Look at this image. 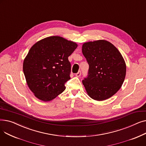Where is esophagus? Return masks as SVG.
<instances>
[{
	"mask_svg": "<svg viewBox=\"0 0 146 146\" xmlns=\"http://www.w3.org/2000/svg\"><path fill=\"white\" fill-rule=\"evenodd\" d=\"M80 75H81V72L80 71H79L76 74V76H77V77H79V76H80Z\"/></svg>",
	"mask_w": 146,
	"mask_h": 146,
	"instance_id": "34e87169",
	"label": "esophagus"
}]
</instances>
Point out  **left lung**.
<instances>
[{"instance_id":"1","label":"left lung","mask_w":146,"mask_h":146,"mask_svg":"<svg viewBox=\"0 0 146 146\" xmlns=\"http://www.w3.org/2000/svg\"><path fill=\"white\" fill-rule=\"evenodd\" d=\"M82 53L89 66L82 80L88 95L104 101L115 94L126 74L125 61L118 49L106 40H98L84 43Z\"/></svg>"}]
</instances>
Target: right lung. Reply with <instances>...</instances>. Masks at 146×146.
<instances>
[{"label": "right lung", "mask_w": 146, "mask_h": 146, "mask_svg": "<svg viewBox=\"0 0 146 146\" xmlns=\"http://www.w3.org/2000/svg\"><path fill=\"white\" fill-rule=\"evenodd\" d=\"M78 44L63 37L52 36L36 42L23 63L27 85L41 101H51L65 90L70 79L71 64L68 60Z\"/></svg>", "instance_id": "1"}]
</instances>
